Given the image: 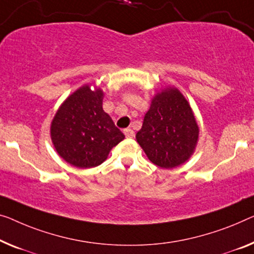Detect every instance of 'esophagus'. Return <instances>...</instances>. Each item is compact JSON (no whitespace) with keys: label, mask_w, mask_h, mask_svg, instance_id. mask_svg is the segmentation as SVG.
<instances>
[{"label":"esophagus","mask_w":254,"mask_h":254,"mask_svg":"<svg viewBox=\"0 0 254 254\" xmlns=\"http://www.w3.org/2000/svg\"><path fill=\"white\" fill-rule=\"evenodd\" d=\"M124 134H126L127 138H134V131L132 130V128L127 127V128H124Z\"/></svg>","instance_id":"34e87169"}]
</instances>
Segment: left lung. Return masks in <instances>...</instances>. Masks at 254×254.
<instances>
[{
  "instance_id": "left-lung-1",
  "label": "left lung",
  "mask_w": 254,
  "mask_h": 254,
  "mask_svg": "<svg viewBox=\"0 0 254 254\" xmlns=\"http://www.w3.org/2000/svg\"><path fill=\"white\" fill-rule=\"evenodd\" d=\"M135 138L150 162L161 168H176L188 160L197 143L198 127L179 90L165 89L154 97Z\"/></svg>"
}]
</instances>
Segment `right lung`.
<instances>
[{
    "instance_id": "obj_1",
    "label": "right lung",
    "mask_w": 254,
    "mask_h": 254,
    "mask_svg": "<svg viewBox=\"0 0 254 254\" xmlns=\"http://www.w3.org/2000/svg\"><path fill=\"white\" fill-rule=\"evenodd\" d=\"M104 93L84 85L69 96L51 124L56 150L76 168H93L107 158L124 134L103 109Z\"/></svg>"
}]
</instances>
